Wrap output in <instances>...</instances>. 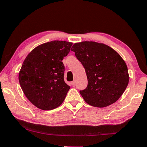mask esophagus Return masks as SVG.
Returning <instances> with one entry per match:
<instances>
[{
    "instance_id": "obj_1",
    "label": "esophagus",
    "mask_w": 147,
    "mask_h": 147,
    "mask_svg": "<svg viewBox=\"0 0 147 147\" xmlns=\"http://www.w3.org/2000/svg\"><path fill=\"white\" fill-rule=\"evenodd\" d=\"M71 84H72V86H75L76 85V81H73V82H71Z\"/></svg>"
}]
</instances>
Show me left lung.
<instances>
[{
    "instance_id": "8db88e82",
    "label": "left lung",
    "mask_w": 147,
    "mask_h": 147,
    "mask_svg": "<svg viewBox=\"0 0 147 147\" xmlns=\"http://www.w3.org/2000/svg\"><path fill=\"white\" fill-rule=\"evenodd\" d=\"M71 50L85 69L86 89L80 94L88 104L105 107L117 101L129 82L127 65L113 48L95 42L76 43Z\"/></svg>"
}]
</instances>
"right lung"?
I'll return each mask as SVG.
<instances>
[{
    "label": "right lung",
    "mask_w": 147,
    "mask_h": 147,
    "mask_svg": "<svg viewBox=\"0 0 147 147\" xmlns=\"http://www.w3.org/2000/svg\"><path fill=\"white\" fill-rule=\"evenodd\" d=\"M73 43L54 40L37 46L27 55L19 73L23 93L42 110L61 105L70 86L64 81L62 60L70 52Z\"/></svg>",
    "instance_id": "1"
}]
</instances>
